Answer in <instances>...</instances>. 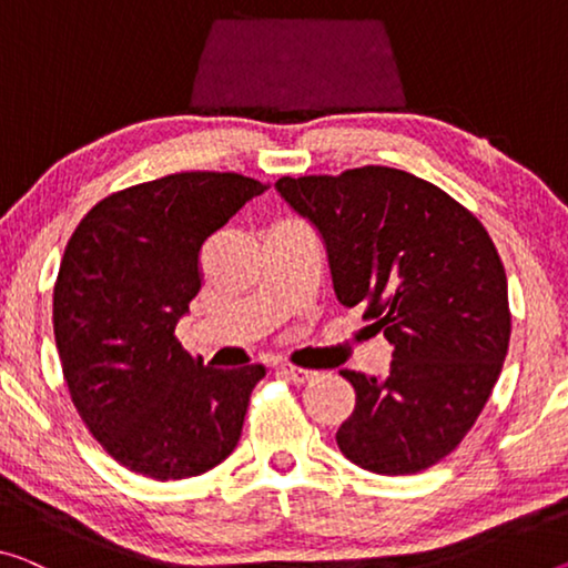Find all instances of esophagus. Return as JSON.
<instances>
[{"label":"esophagus","instance_id":"1","mask_svg":"<svg viewBox=\"0 0 568 568\" xmlns=\"http://www.w3.org/2000/svg\"><path fill=\"white\" fill-rule=\"evenodd\" d=\"M278 371H282L290 381L300 383V386H304V383H310V381L317 378V371H310V368H296V365H282V368H278Z\"/></svg>","mask_w":568,"mask_h":568}]
</instances>
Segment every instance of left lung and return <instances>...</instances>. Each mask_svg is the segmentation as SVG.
<instances>
[{
	"instance_id": "obj_1",
	"label": "left lung",
	"mask_w": 568,
	"mask_h": 568,
	"mask_svg": "<svg viewBox=\"0 0 568 568\" xmlns=\"http://www.w3.org/2000/svg\"><path fill=\"white\" fill-rule=\"evenodd\" d=\"M320 231L339 304L394 345L386 375L339 371L355 412L337 447L375 475L444 459L490 398L510 343L508 278L485 225L432 182L381 168L282 178Z\"/></svg>"
}]
</instances>
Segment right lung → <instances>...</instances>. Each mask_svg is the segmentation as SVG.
Instances as JSON below:
<instances>
[{
  "label": "right lung",
  "mask_w": 568,
  "mask_h": 568,
  "mask_svg": "<svg viewBox=\"0 0 568 568\" xmlns=\"http://www.w3.org/2000/svg\"><path fill=\"white\" fill-rule=\"evenodd\" d=\"M268 185L235 172H178L95 203L68 241L52 329L78 414L132 473L185 479L241 439L264 365L205 368L174 327L200 292V251Z\"/></svg>",
  "instance_id": "add662e5"
}]
</instances>
